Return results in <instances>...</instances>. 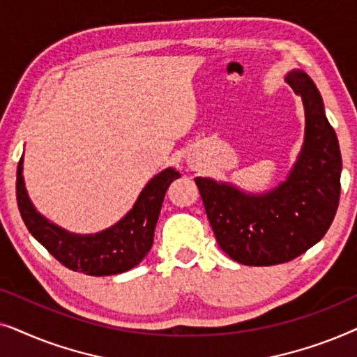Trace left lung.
Instances as JSON below:
<instances>
[{
    "instance_id": "1",
    "label": "left lung",
    "mask_w": 357,
    "mask_h": 357,
    "mask_svg": "<svg viewBox=\"0 0 357 357\" xmlns=\"http://www.w3.org/2000/svg\"><path fill=\"white\" fill-rule=\"evenodd\" d=\"M286 81L302 97L305 139L286 182L263 195H247L227 183L195 178L219 247L248 266L280 265L315 245L328 231L341 193V153L324 100L304 71Z\"/></svg>"
}]
</instances>
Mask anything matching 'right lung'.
I'll use <instances>...</instances> for the list:
<instances>
[{"label": "right lung", "instance_id": "add662e5", "mask_svg": "<svg viewBox=\"0 0 357 357\" xmlns=\"http://www.w3.org/2000/svg\"><path fill=\"white\" fill-rule=\"evenodd\" d=\"M178 177L177 170H162L146 185L133 209L114 227L94 236H77L48 222L36 211L24 187L21 158L16 177L17 206L29 232L61 265L91 276L119 275L135 268L151 250L165 192Z\"/></svg>", "mask_w": 357, "mask_h": 357}]
</instances>
